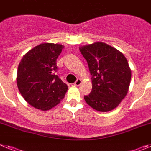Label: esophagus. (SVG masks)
<instances>
[{
	"label": "esophagus",
	"instance_id": "obj_1",
	"mask_svg": "<svg viewBox=\"0 0 151 151\" xmlns=\"http://www.w3.org/2000/svg\"><path fill=\"white\" fill-rule=\"evenodd\" d=\"M81 83H82V80L80 79V78H78L74 83V85L75 86H78V85H81Z\"/></svg>",
	"mask_w": 151,
	"mask_h": 151
}]
</instances>
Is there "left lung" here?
Segmentation results:
<instances>
[{"label": "left lung", "instance_id": "8db88e82", "mask_svg": "<svg viewBox=\"0 0 151 151\" xmlns=\"http://www.w3.org/2000/svg\"><path fill=\"white\" fill-rule=\"evenodd\" d=\"M87 60L92 90L85 102L99 112H109L119 105L129 91L132 71L127 59L119 50L97 41L80 47Z\"/></svg>", "mask_w": 151, "mask_h": 151}]
</instances>
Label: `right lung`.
<instances>
[{
    "mask_svg": "<svg viewBox=\"0 0 151 151\" xmlns=\"http://www.w3.org/2000/svg\"><path fill=\"white\" fill-rule=\"evenodd\" d=\"M63 47L59 44H41L28 51L19 64L17 87L26 102L36 109L50 110L67 91V85L56 73V62Z\"/></svg>",
    "mask_w": 151,
    "mask_h": 151,
    "instance_id": "1",
    "label": "right lung"
}]
</instances>
